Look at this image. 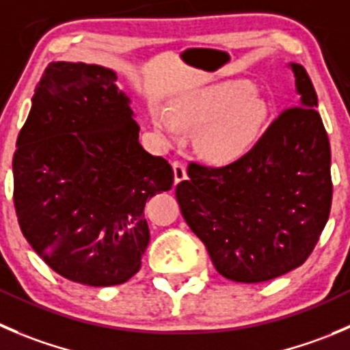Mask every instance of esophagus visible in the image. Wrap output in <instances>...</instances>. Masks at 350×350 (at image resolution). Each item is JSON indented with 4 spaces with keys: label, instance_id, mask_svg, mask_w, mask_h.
I'll use <instances>...</instances> for the list:
<instances>
[{
    "label": "esophagus",
    "instance_id": "1",
    "mask_svg": "<svg viewBox=\"0 0 350 350\" xmlns=\"http://www.w3.org/2000/svg\"><path fill=\"white\" fill-rule=\"evenodd\" d=\"M172 171H174V183L178 185V183H181L183 179H186V167L183 162L179 161H174L172 162Z\"/></svg>",
    "mask_w": 350,
    "mask_h": 350
}]
</instances>
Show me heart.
<instances>
[{"label":"heart","instance_id":"b5f03b06","mask_svg":"<svg viewBox=\"0 0 350 350\" xmlns=\"http://www.w3.org/2000/svg\"><path fill=\"white\" fill-rule=\"evenodd\" d=\"M247 80H227L179 97L172 114L154 111V123L162 133L174 137L179 124L198 130L200 154L215 164H230L243 157L260 138L269 116V103L253 92Z\"/></svg>","mask_w":350,"mask_h":350}]
</instances>
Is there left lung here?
Here are the masks:
<instances>
[{
    "label": "left lung",
    "instance_id": "obj_1",
    "mask_svg": "<svg viewBox=\"0 0 350 350\" xmlns=\"http://www.w3.org/2000/svg\"><path fill=\"white\" fill-rule=\"evenodd\" d=\"M291 68L299 106L284 109L241 159L191 162L176 186L189 229L234 282H267L303 265L330 215V142L306 70Z\"/></svg>",
    "mask_w": 350,
    "mask_h": 350
}]
</instances>
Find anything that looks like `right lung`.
Instances as JSON below:
<instances>
[{"instance_id":"right-lung-1","label":"right lung","mask_w":350,"mask_h":350,"mask_svg":"<svg viewBox=\"0 0 350 350\" xmlns=\"http://www.w3.org/2000/svg\"><path fill=\"white\" fill-rule=\"evenodd\" d=\"M109 68L51 63L13 155L20 229L71 282L120 286L140 270L150 241L144 208L174 171L138 142L130 99Z\"/></svg>"}]
</instances>
